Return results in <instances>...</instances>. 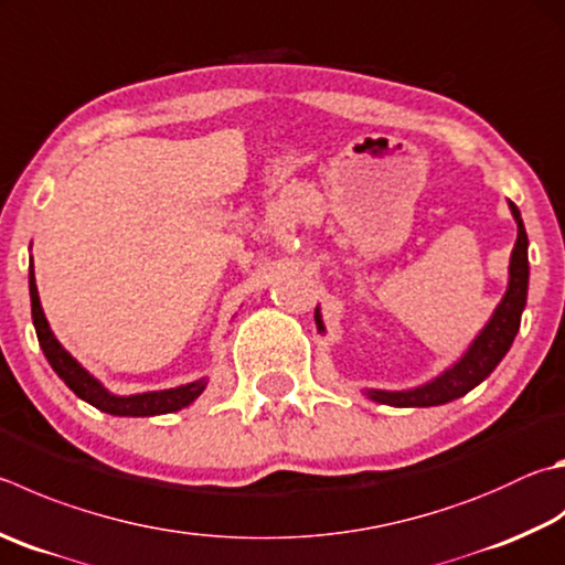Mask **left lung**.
<instances>
[{"label":"left lung","instance_id":"1","mask_svg":"<svg viewBox=\"0 0 565 565\" xmlns=\"http://www.w3.org/2000/svg\"><path fill=\"white\" fill-rule=\"evenodd\" d=\"M509 210L514 214L519 234L509 262L507 294L497 306L494 316L489 318V323L481 328V333L471 341L467 353L461 355L452 367H447L443 375H437L435 381L413 390H365L367 397L381 405L393 407H433L452 403V399L467 395L469 390L477 387L481 381H487L489 373L501 363V358L509 353V348L519 333L521 311H524L529 294V237L524 222H521V212L514 202H509ZM316 323L318 331H323V321L318 309Z\"/></svg>","mask_w":565,"mask_h":565}]
</instances>
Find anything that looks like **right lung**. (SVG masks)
Wrapping results in <instances>:
<instances>
[{
	"label": "right lung",
	"mask_w": 565,
	"mask_h": 565,
	"mask_svg": "<svg viewBox=\"0 0 565 565\" xmlns=\"http://www.w3.org/2000/svg\"><path fill=\"white\" fill-rule=\"evenodd\" d=\"M29 296H32V318H34L36 338L49 365L54 367V373L71 390H74L81 399H86L88 405L98 407L100 413L118 415V417H152V415L178 413V409L194 403V399L202 395V390L207 387V381L200 377V381L180 385V387H170V390H152V393H138V395H113L110 390L104 387V383L96 381V377L90 375L86 367L56 341L54 331L49 328L44 309H41L36 279H34V264L29 266Z\"/></svg>",
	"instance_id": "obj_1"
}]
</instances>
